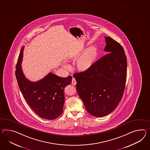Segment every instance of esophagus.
Returning a JSON list of instances; mask_svg holds the SVG:
<instances>
[{
	"label": "esophagus",
	"instance_id": "esophagus-1",
	"mask_svg": "<svg viewBox=\"0 0 150 150\" xmlns=\"http://www.w3.org/2000/svg\"><path fill=\"white\" fill-rule=\"evenodd\" d=\"M71 84L74 85V86H75V85L76 84V80H75V78H74V77H73V79H72Z\"/></svg>",
	"mask_w": 150,
	"mask_h": 150
}]
</instances>
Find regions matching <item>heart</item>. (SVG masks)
I'll use <instances>...</instances> for the list:
<instances>
[{
    "label": "heart",
    "instance_id": "1",
    "mask_svg": "<svg viewBox=\"0 0 150 150\" xmlns=\"http://www.w3.org/2000/svg\"><path fill=\"white\" fill-rule=\"evenodd\" d=\"M98 56V49L95 46H91L87 48L80 57L77 59L76 63L77 68L81 71L88 69L94 63ZM63 67L66 69H69V66L63 63Z\"/></svg>",
    "mask_w": 150,
    "mask_h": 150
}]
</instances>
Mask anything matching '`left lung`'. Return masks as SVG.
Listing matches in <instances>:
<instances>
[{
	"label": "left lung",
	"instance_id": "1",
	"mask_svg": "<svg viewBox=\"0 0 150 150\" xmlns=\"http://www.w3.org/2000/svg\"><path fill=\"white\" fill-rule=\"evenodd\" d=\"M108 54L83 72L74 74L78 94L93 116L112 112L122 98L127 77V58L122 47L105 37Z\"/></svg>",
	"mask_w": 150,
	"mask_h": 150
}]
</instances>
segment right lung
I'll list each match as a JSON object with an SVG mask.
<instances>
[{
	"label": "right lung",
	"mask_w": 150,
	"mask_h": 150,
	"mask_svg": "<svg viewBox=\"0 0 150 150\" xmlns=\"http://www.w3.org/2000/svg\"><path fill=\"white\" fill-rule=\"evenodd\" d=\"M24 46L20 51L16 76L20 91L31 108L40 117L53 120L61 115L64 103V88L71 83L72 77H61L49 73L40 80H28L22 70Z\"/></svg>",
	"instance_id": "obj_1"
}]
</instances>
